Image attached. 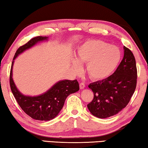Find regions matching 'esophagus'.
<instances>
[{
    "mask_svg": "<svg viewBox=\"0 0 148 148\" xmlns=\"http://www.w3.org/2000/svg\"><path fill=\"white\" fill-rule=\"evenodd\" d=\"M85 87H86V86H85V84H84V83H83V82H81V83L79 84L80 89H84L85 88Z\"/></svg>",
    "mask_w": 148,
    "mask_h": 148,
    "instance_id": "1",
    "label": "esophagus"
}]
</instances>
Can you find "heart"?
<instances>
[{"instance_id": "1", "label": "heart", "mask_w": 148, "mask_h": 148, "mask_svg": "<svg viewBox=\"0 0 148 148\" xmlns=\"http://www.w3.org/2000/svg\"><path fill=\"white\" fill-rule=\"evenodd\" d=\"M76 58L72 61L74 69L79 71L81 68L79 62H85L90 78L99 81L107 78L115 71L121 59V52L116 46L92 40L79 47Z\"/></svg>"}]
</instances>
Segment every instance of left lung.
<instances>
[{
	"label": "left lung",
	"instance_id": "obj_1",
	"mask_svg": "<svg viewBox=\"0 0 148 148\" xmlns=\"http://www.w3.org/2000/svg\"><path fill=\"white\" fill-rule=\"evenodd\" d=\"M123 49V58L114 74L88 86L94 97L87 108L99 118L113 116L126 107L136 89V61L131 50L125 46Z\"/></svg>",
	"mask_w": 148,
	"mask_h": 148
}]
</instances>
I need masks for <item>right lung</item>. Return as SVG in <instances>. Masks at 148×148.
<instances>
[{
    "mask_svg": "<svg viewBox=\"0 0 148 148\" xmlns=\"http://www.w3.org/2000/svg\"><path fill=\"white\" fill-rule=\"evenodd\" d=\"M47 40L48 37L36 36L19 47L14 57L10 74V88L19 106L32 119L40 121H49L55 118L63 107L66 97L79 89L78 82L76 79L61 80L57 82L46 92L36 97L26 96L17 89L12 78V68L15 59L38 42Z\"/></svg>",
    "mask_w": 148,
    "mask_h": 148,
    "instance_id": "right-lung-1",
    "label": "right lung"
}]
</instances>
